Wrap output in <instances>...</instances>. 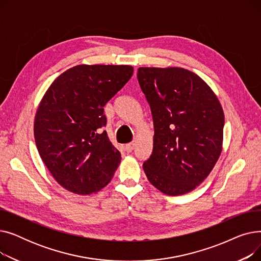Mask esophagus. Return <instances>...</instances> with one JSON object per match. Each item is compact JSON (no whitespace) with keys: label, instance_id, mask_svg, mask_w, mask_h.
<instances>
[{"label":"esophagus","instance_id":"34e87169","mask_svg":"<svg viewBox=\"0 0 261 261\" xmlns=\"http://www.w3.org/2000/svg\"><path fill=\"white\" fill-rule=\"evenodd\" d=\"M133 149H134V144H133V143L127 144V145L125 146V150H126V151H127L128 153L132 152V151H133Z\"/></svg>","mask_w":261,"mask_h":261}]
</instances>
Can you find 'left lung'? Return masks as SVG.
Listing matches in <instances>:
<instances>
[{
    "instance_id": "obj_1",
    "label": "left lung",
    "mask_w": 261,
    "mask_h": 261,
    "mask_svg": "<svg viewBox=\"0 0 261 261\" xmlns=\"http://www.w3.org/2000/svg\"><path fill=\"white\" fill-rule=\"evenodd\" d=\"M138 80L154 128L152 153L143 165L147 179L165 195L187 194L221 154L222 107L206 82L182 67H140Z\"/></svg>"
}]
</instances>
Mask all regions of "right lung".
Wrapping results in <instances>:
<instances>
[{"mask_svg":"<svg viewBox=\"0 0 261 261\" xmlns=\"http://www.w3.org/2000/svg\"><path fill=\"white\" fill-rule=\"evenodd\" d=\"M130 65H76L54 80L34 123L45 166L63 188L91 195L111 181L120 152L106 131L105 105L132 77Z\"/></svg>","mask_w":261,"mask_h":261,"instance_id":"obj_1","label":"right lung"}]
</instances>
